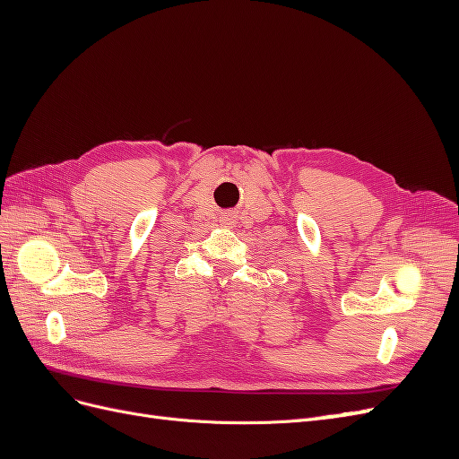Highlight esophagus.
<instances>
[{"instance_id":"esophagus-1","label":"esophagus","mask_w":459,"mask_h":459,"mask_svg":"<svg viewBox=\"0 0 459 459\" xmlns=\"http://www.w3.org/2000/svg\"><path fill=\"white\" fill-rule=\"evenodd\" d=\"M226 224H228V226H230V220H226Z\"/></svg>"}]
</instances>
